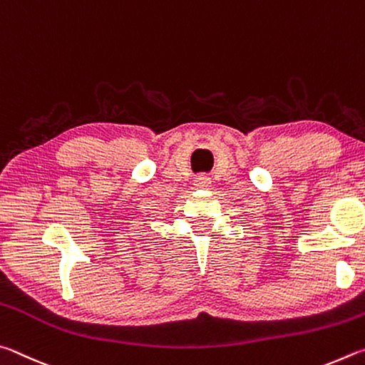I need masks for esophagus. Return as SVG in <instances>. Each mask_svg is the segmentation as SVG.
Returning a JSON list of instances; mask_svg holds the SVG:
<instances>
[{"label":"esophagus","mask_w":365,"mask_h":365,"mask_svg":"<svg viewBox=\"0 0 365 365\" xmlns=\"http://www.w3.org/2000/svg\"><path fill=\"white\" fill-rule=\"evenodd\" d=\"M210 184H212V179H210V176L200 175V176L195 178V184H194V186H195L197 189H208Z\"/></svg>","instance_id":"1"}]
</instances>
